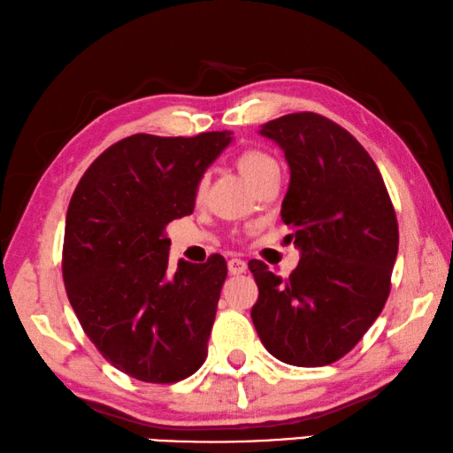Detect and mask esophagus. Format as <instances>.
Wrapping results in <instances>:
<instances>
[{
	"mask_svg": "<svg viewBox=\"0 0 453 453\" xmlns=\"http://www.w3.org/2000/svg\"><path fill=\"white\" fill-rule=\"evenodd\" d=\"M247 263H244L242 258H231L228 260V273L231 274H242V273H247Z\"/></svg>",
	"mask_w": 453,
	"mask_h": 453,
	"instance_id": "34e87169",
	"label": "esophagus"
}]
</instances>
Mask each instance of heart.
Instances as JSON below:
<instances>
[{"mask_svg":"<svg viewBox=\"0 0 453 453\" xmlns=\"http://www.w3.org/2000/svg\"><path fill=\"white\" fill-rule=\"evenodd\" d=\"M234 165L236 169L242 173V177L247 179L252 185L258 187L263 185L266 179L276 177L279 174V163H276V158L266 153L263 149H244L241 150L239 155L234 158ZM206 188H209V180L206 177H203L201 180L196 182V188H195V198L196 201H203L204 195H206Z\"/></svg>","mask_w":453,"mask_h":453,"instance_id":"b5f03b06","label":"heart"}]
</instances>
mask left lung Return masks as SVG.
I'll list each match as a JSON object with an SVG mask.
<instances>
[{
    "mask_svg": "<svg viewBox=\"0 0 453 453\" xmlns=\"http://www.w3.org/2000/svg\"><path fill=\"white\" fill-rule=\"evenodd\" d=\"M260 134L290 166L280 217L300 260L288 279L250 260L258 287L250 319L274 358L326 366L360 342L390 295L400 241L394 204L366 149L330 119L290 113Z\"/></svg>",
    "mask_w": 453,
    "mask_h": 453,
    "instance_id": "obj_1",
    "label": "left lung"
}]
</instances>
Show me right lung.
Masks as SVG:
<instances>
[{
    "label": "right lung",
    "instance_id": "add662e5",
    "mask_svg": "<svg viewBox=\"0 0 453 453\" xmlns=\"http://www.w3.org/2000/svg\"><path fill=\"white\" fill-rule=\"evenodd\" d=\"M233 141L131 134L95 158L71 196L63 282L85 334L127 376L173 384L203 366L226 260L169 266L165 226L195 209L204 171Z\"/></svg>",
    "mask_w": 453,
    "mask_h": 453
}]
</instances>
